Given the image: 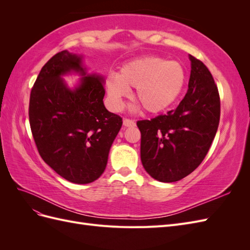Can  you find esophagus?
I'll list each match as a JSON object with an SVG mask.
<instances>
[{
  "mask_svg": "<svg viewBox=\"0 0 250 250\" xmlns=\"http://www.w3.org/2000/svg\"><path fill=\"white\" fill-rule=\"evenodd\" d=\"M123 125L125 127H132V126L135 125V123H134V121H132L130 119H124L123 120Z\"/></svg>",
  "mask_w": 250,
  "mask_h": 250,
  "instance_id": "1",
  "label": "esophagus"
}]
</instances>
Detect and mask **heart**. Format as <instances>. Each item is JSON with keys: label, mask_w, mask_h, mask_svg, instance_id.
I'll list each match as a JSON object with an SVG mask.
<instances>
[{"label": "heart", "mask_w": 250, "mask_h": 250, "mask_svg": "<svg viewBox=\"0 0 250 250\" xmlns=\"http://www.w3.org/2000/svg\"><path fill=\"white\" fill-rule=\"evenodd\" d=\"M186 71L180 62L160 57H144L128 62L118 75H110L105 82L110 106L123 107L129 88H135L134 97L150 113L169 108L177 100L186 83Z\"/></svg>", "instance_id": "1"}]
</instances>
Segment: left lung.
I'll use <instances>...</instances> for the list:
<instances>
[{
  "label": "left lung",
  "mask_w": 250,
  "mask_h": 250,
  "mask_svg": "<svg viewBox=\"0 0 250 250\" xmlns=\"http://www.w3.org/2000/svg\"><path fill=\"white\" fill-rule=\"evenodd\" d=\"M188 58V88L176 109L137 123L143 167L162 183L178 181L198 167L220 120V97L213 76L199 59Z\"/></svg>",
  "instance_id": "left-lung-1"
}]
</instances>
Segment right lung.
I'll list each match as a JSON object with an SVG mask.
<instances>
[{
    "label": "right lung",
    "instance_id": "1",
    "mask_svg": "<svg viewBox=\"0 0 250 250\" xmlns=\"http://www.w3.org/2000/svg\"><path fill=\"white\" fill-rule=\"evenodd\" d=\"M82 76L72 90L61 78ZM104 79L88 75L82 56L62 51L42 66L30 94L29 122L40 155L60 176L84 185L99 178L122 127V118L104 106Z\"/></svg>",
    "mask_w": 250,
    "mask_h": 250
}]
</instances>
